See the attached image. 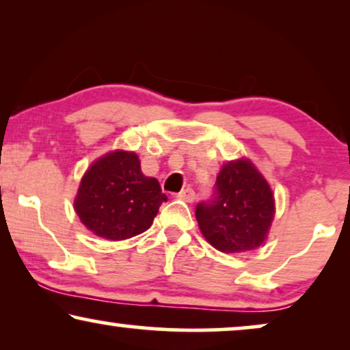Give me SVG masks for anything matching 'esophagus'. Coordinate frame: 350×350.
Returning a JSON list of instances; mask_svg holds the SVG:
<instances>
[{"instance_id": "esophagus-1", "label": "esophagus", "mask_w": 350, "mask_h": 350, "mask_svg": "<svg viewBox=\"0 0 350 350\" xmlns=\"http://www.w3.org/2000/svg\"><path fill=\"white\" fill-rule=\"evenodd\" d=\"M176 198H178L180 200H185V202H193V200L196 199V193L193 188H185L180 191Z\"/></svg>"}]
</instances>
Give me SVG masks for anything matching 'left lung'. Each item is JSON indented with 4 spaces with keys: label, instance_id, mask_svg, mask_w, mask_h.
Masks as SVG:
<instances>
[{
    "label": "left lung",
    "instance_id": "8db88e82",
    "mask_svg": "<svg viewBox=\"0 0 350 350\" xmlns=\"http://www.w3.org/2000/svg\"><path fill=\"white\" fill-rule=\"evenodd\" d=\"M274 213L271 186L243 157L224 164L212 199L196 205L200 232L223 253L248 252L262 245Z\"/></svg>",
    "mask_w": 350,
    "mask_h": 350
}]
</instances>
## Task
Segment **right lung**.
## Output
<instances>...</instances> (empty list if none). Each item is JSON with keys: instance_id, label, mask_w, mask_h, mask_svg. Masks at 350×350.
Wrapping results in <instances>:
<instances>
[{"instance_id": "add662e5", "label": "right lung", "mask_w": 350, "mask_h": 350, "mask_svg": "<svg viewBox=\"0 0 350 350\" xmlns=\"http://www.w3.org/2000/svg\"><path fill=\"white\" fill-rule=\"evenodd\" d=\"M167 196L159 181L145 176L132 151H111L89 167L81 180L75 210L95 236L124 241L145 232Z\"/></svg>"}]
</instances>
